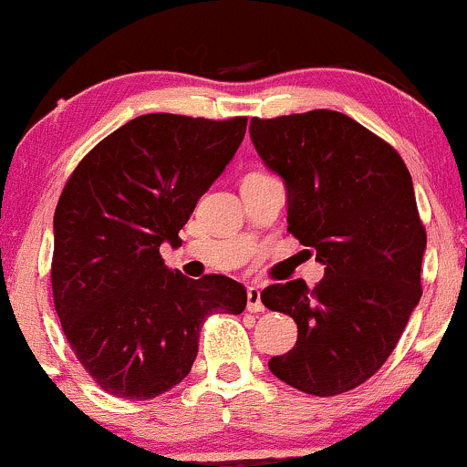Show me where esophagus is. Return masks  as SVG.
Here are the masks:
<instances>
[{"label":"esophagus","mask_w":467,"mask_h":467,"mask_svg":"<svg viewBox=\"0 0 467 467\" xmlns=\"http://www.w3.org/2000/svg\"><path fill=\"white\" fill-rule=\"evenodd\" d=\"M264 301H261V289L259 287H248V312L259 314L264 312Z\"/></svg>","instance_id":"1"}]
</instances>
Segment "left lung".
Masks as SVG:
<instances>
[{"label":"left lung","mask_w":467,"mask_h":467,"mask_svg":"<svg viewBox=\"0 0 467 467\" xmlns=\"http://www.w3.org/2000/svg\"><path fill=\"white\" fill-rule=\"evenodd\" d=\"M250 138L285 184L287 230L325 265L314 289L296 278L261 292L298 325L294 349L267 367L303 393H347L387 362L421 298L426 230L410 173L340 111L252 118Z\"/></svg>","instance_id":"obj_1"}]
</instances>
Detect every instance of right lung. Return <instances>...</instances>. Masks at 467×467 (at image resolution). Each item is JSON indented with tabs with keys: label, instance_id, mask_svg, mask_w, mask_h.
Masks as SVG:
<instances>
[{
	"label": "right lung",
	"instance_id": "right-lung-1",
	"mask_svg": "<svg viewBox=\"0 0 467 467\" xmlns=\"http://www.w3.org/2000/svg\"><path fill=\"white\" fill-rule=\"evenodd\" d=\"M248 118L138 116L80 160L55 211L52 292L74 356L107 393L151 400L191 373L203 320L241 314L222 275L169 270L160 245L234 158Z\"/></svg>",
	"mask_w": 467,
	"mask_h": 467
}]
</instances>
